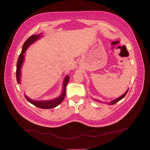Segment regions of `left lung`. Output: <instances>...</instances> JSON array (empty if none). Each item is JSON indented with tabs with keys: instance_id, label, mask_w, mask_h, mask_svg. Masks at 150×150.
Masks as SVG:
<instances>
[{
	"instance_id": "8db88e82",
	"label": "left lung",
	"mask_w": 150,
	"mask_h": 150,
	"mask_svg": "<svg viewBox=\"0 0 150 150\" xmlns=\"http://www.w3.org/2000/svg\"><path fill=\"white\" fill-rule=\"evenodd\" d=\"M128 90H127V91L125 92V93H124L122 95V96H120V97H119V98H116V99H115V100H112L111 102H110V103H108V104L111 105V104H115V103H118V102H119V100H120L121 99H122V98L126 96V93H127V92H128ZM97 100V101H98V100Z\"/></svg>"
}]
</instances>
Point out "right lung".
<instances>
[{"label":"right lung","instance_id":"1","mask_svg":"<svg viewBox=\"0 0 150 150\" xmlns=\"http://www.w3.org/2000/svg\"><path fill=\"white\" fill-rule=\"evenodd\" d=\"M39 37H40V35H33L30 36L28 39L25 41V42L23 44V46H22V52L20 54V55L18 57V59L17 60V70H16V77H17V81L18 84H20V75H21V68L22 64V62H23L24 60V53L26 52L27 48L30 44L33 43L35 41H36ZM69 80V77L68 75H67L66 78L64 79V84H63V91L60 97H57L55 99L52 100H42V101H35L30 99V98L28 97L25 96L26 100L30 102L31 104H33L34 106H35L37 108H42V109H51V108H53L56 106H58L60 103H62V100L66 96V86L67 84L68 83V81Z\"/></svg>","mask_w":150,"mask_h":150}]
</instances>
